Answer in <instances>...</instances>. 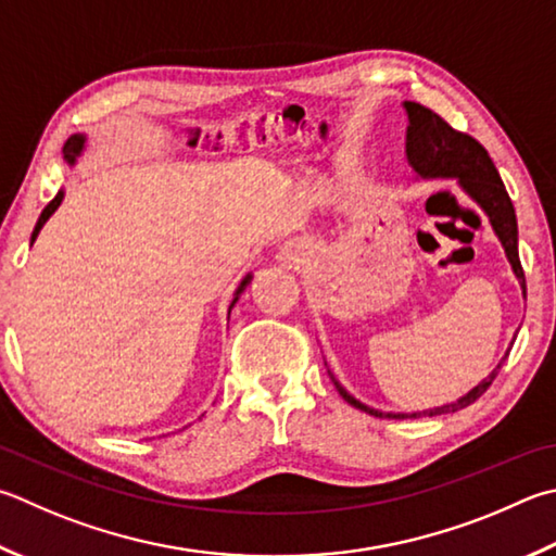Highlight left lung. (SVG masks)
Masks as SVG:
<instances>
[{
    "label": "left lung",
    "instance_id": "8db88e82",
    "mask_svg": "<svg viewBox=\"0 0 556 556\" xmlns=\"http://www.w3.org/2000/svg\"><path fill=\"white\" fill-rule=\"evenodd\" d=\"M403 109L408 114V128H406V157L408 165L416 169V175L422 179H457L459 187L467 191V194L477 201L483 208V214L489 216V224L493 233L498 236L503 250H506V257L513 267V275L518 277L522 296H525V271L518 257V220H516V208H513V201L508 197L506 187H503L501 175L493 160L489 157L486 148H483L479 140H473L467 134H459L454 130L445 118L438 116L435 111L428 106L416 104V102H403ZM508 357V352H506ZM503 357L496 369L491 371L486 379H481L477 387L469 393H464L462 399L445 403V406L438 408H426V410H413V413H383L367 406V403L357 401L352 393L342 387V383L332 377L328 371L340 396L345 399L350 406L369 413L375 418H420V416H445V413H454L471 406L483 391L491 387V381L496 379L498 369L503 367Z\"/></svg>",
    "mask_w": 556,
    "mask_h": 556
}]
</instances>
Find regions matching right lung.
Masks as SVG:
<instances>
[{
  "instance_id": "right-lung-1",
  "label": "right lung",
  "mask_w": 556,
  "mask_h": 556,
  "mask_svg": "<svg viewBox=\"0 0 556 556\" xmlns=\"http://www.w3.org/2000/svg\"><path fill=\"white\" fill-rule=\"evenodd\" d=\"M85 143H87V136H85V134H75V136H70V138H67V143H65V148H63V157L67 160V165H75V163H77V157L83 155V150H85ZM63 199H65V191L60 189L58 194H55V199L50 201V204L43 208V214L38 216V224H36L34 233H31V245H34V240L38 238L40 228L46 226V220L55 214V211H58V206H60V204H63ZM250 279H252V275H245V279L240 281V287L236 289V294H233V301H230V306H228V316H230V308H233V306L238 304L240 294H243L245 287L250 285Z\"/></svg>"
}]
</instances>
